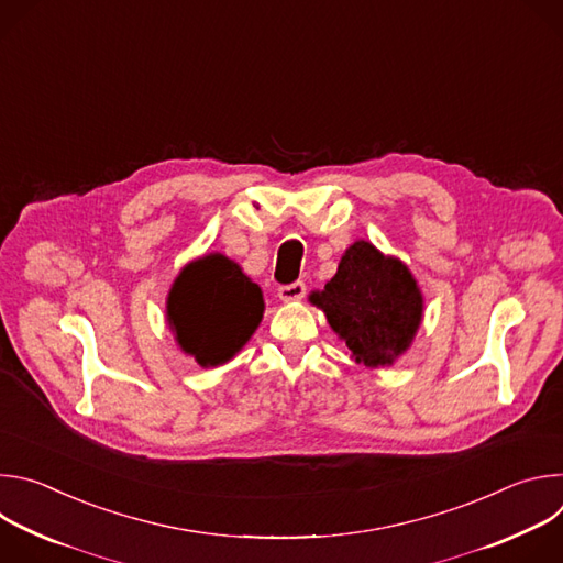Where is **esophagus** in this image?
Segmentation results:
<instances>
[{
  "label": "esophagus",
  "instance_id": "34e87169",
  "mask_svg": "<svg viewBox=\"0 0 563 563\" xmlns=\"http://www.w3.org/2000/svg\"><path fill=\"white\" fill-rule=\"evenodd\" d=\"M307 294V285L302 280H296V283H289V285H280L278 287V298L283 302H294V300H300L305 298Z\"/></svg>",
  "mask_w": 563,
  "mask_h": 563
}]
</instances>
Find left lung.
<instances>
[{
	"instance_id": "8db88e82",
	"label": "left lung",
	"mask_w": 563,
	"mask_h": 563,
	"mask_svg": "<svg viewBox=\"0 0 563 563\" xmlns=\"http://www.w3.org/2000/svg\"><path fill=\"white\" fill-rule=\"evenodd\" d=\"M311 302L325 311L356 363L367 367L389 365L404 354L423 316V298L410 269L365 240L345 252L336 276Z\"/></svg>"
}]
</instances>
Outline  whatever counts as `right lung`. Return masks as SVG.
<instances>
[{
  "mask_svg": "<svg viewBox=\"0 0 563 563\" xmlns=\"http://www.w3.org/2000/svg\"><path fill=\"white\" fill-rule=\"evenodd\" d=\"M169 323L202 367L220 365L243 347L263 318V294L220 254L183 269L169 294Z\"/></svg>",
  "mask_w": 563,
  "mask_h": 563,
  "instance_id": "obj_1",
  "label": "right lung"
}]
</instances>
